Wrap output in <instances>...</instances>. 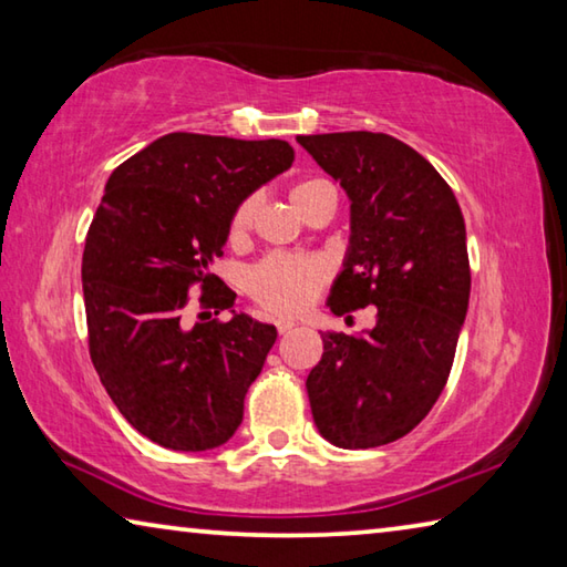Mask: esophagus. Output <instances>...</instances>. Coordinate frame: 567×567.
<instances>
[{
	"instance_id": "esophagus-1",
	"label": "esophagus",
	"mask_w": 567,
	"mask_h": 567,
	"mask_svg": "<svg viewBox=\"0 0 567 567\" xmlns=\"http://www.w3.org/2000/svg\"><path fill=\"white\" fill-rule=\"evenodd\" d=\"M292 330H295V322H290V320L277 322V332H280V334H287V332H292Z\"/></svg>"
}]
</instances>
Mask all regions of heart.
<instances>
[{
	"label": "heart",
	"instance_id": "heart-1",
	"mask_svg": "<svg viewBox=\"0 0 567 567\" xmlns=\"http://www.w3.org/2000/svg\"><path fill=\"white\" fill-rule=\"evenodd\" d=\"M322 189H330L328 182L322 179H305L297 182L290 192L292 205L297 213L310 205L315 195ZM257 197H245L229 215L227 235L233 243H243L257 217ZM328 265L318 257L305 255H270L262 262H257L247 272V292L252 300L275 315H297L305 312L320 295L322 285L328 282Z\"/></svg>",
	"mask_w": 567,
	"mask_h": 567
}]
</instances>
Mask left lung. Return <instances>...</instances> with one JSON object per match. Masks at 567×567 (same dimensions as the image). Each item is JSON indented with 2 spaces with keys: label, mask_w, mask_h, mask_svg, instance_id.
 <instances>
[{
  "label": "left lung",
  "mask_w": 567,
  "mask_h": 567,
  "mask_svg": "<svg viewBox=\"0 0 567 567\" xmlns=\"http://www.w3.org/2000/svg\"><path fill=\"white\" fill-rule=\"evenodd\" d=\"M350 197V247L330 310L375 305V328L322 332L307 375L315 425L332 445L395 443L443 392L470 300L465 219L447 182L390 134H300Z\"/></svg>",
  "instance_id": "left-lung-1"
}]
</instances>
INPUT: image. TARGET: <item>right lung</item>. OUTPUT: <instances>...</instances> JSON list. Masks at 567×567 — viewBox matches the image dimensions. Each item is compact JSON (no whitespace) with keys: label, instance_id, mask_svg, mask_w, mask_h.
<instances>
[{"label":"right lung","instance_id":"obj_1","mask_svg":"<svg viewBox=\"0 0 567 567\" xmlns=\"http://www.w3.org/2000/svg\"><path fill=\"white\" fill-rule=\"evenodd\" d=\"M292 159L282 140L172 132L107 179L82 255L90 358L124 420L152 443L199 453L243 422L277 330L243 312L189 328L187 292L199 285V305L217 312L235 305L209 265L235 207Z\"/></svg>","mask_w":567,"mask_h":567}]
</instances>
